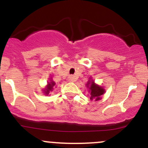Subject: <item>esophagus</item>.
I'll return each instance as SVG.
<instances>
[{"label":"esophagus","instance_id":"34e87169","mask_svg":"<svg viewBox=\"0 0 148 148\" xmlns=\"http://www.w3.org/2000/svg\"><path fill=\"white\" fill-rule=\"evenodd\" d=\"M68 80H69L70 82H75L76 77L73 75H71V76H69V77H68Z\"/></svg>","mask_w":148,"mask_h":148}]
</instances>
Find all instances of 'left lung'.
<instances>
[{"label": "left lung", "instance_id": "obj_1", "mask_svg": "<svg viewBox=\"0 0 148 148\" xmlns=\"http://www.w3.org/2000/svg\"><path fill=\"white\" fill-rule=\"evenodd\" d=\"M87 88H88V92L90 94V99L92 101L95 99V101H98L101 99V96L104 95L105 92V90L104 87L99 86V85L96 84L92 77L89 78L86 84Z\"/></svg>", "mask_w": 148, "mask_h": 148}]
</instances>
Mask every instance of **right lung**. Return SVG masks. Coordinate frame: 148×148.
<instances>
[{
  "label": "right lung",
  "instance_id": "right-lung-1",
  "mask_svg": "<svg viewBox=\"0 0 148 148\" xmlns=\"http://www.w3.org/2000/svg\"><path fill=\"white\" fill-rule=\"evenodd\" d=\"M55 85L56 82L52 80V77H50V78H49V81L47 82V85L46 86L45 88L43 90V93L45 95H49L51 92L53 91V87H54Z\"/></svg>",
  "mask_w": 148,
  "mask_h": 148
}]
</instances>
